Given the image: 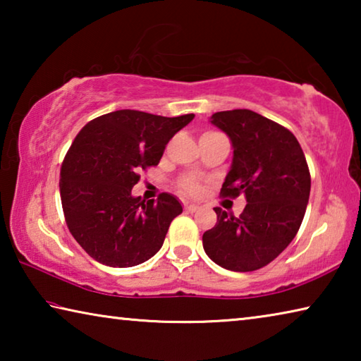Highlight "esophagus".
Returning <instances> with one entry per match:
<instances>
[{"instance_id": "obj_1", "label": "esophagus", "mask_w": 361, "mask_h": 361, "mask_svg": "<svg viewBox=\"0 0 361 361\" xmlns=\"http://www.w3.org/2000/svg\"><path fill=\"white\" fill-rule=\"evenodd\" d=\"M200 209L199 205H194V204H185V210L188 212V213H194V212H197Z\"/></svg>"}]
</instances>
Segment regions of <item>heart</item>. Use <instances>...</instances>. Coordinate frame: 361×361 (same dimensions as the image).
Segmentation results:
<instances>
[{"label": "heart", "mask_w": 361, "mask_h": 361, "mask_svg": "<svg viewBox=\"0 0 361 361\" xmlns=\"http://www.w3.org/2000/svg\"><path fill=\"white\" fill-rule=\"evenodd\" d=\"M178 188L183 194L191 195V197H197L204 191V183L199 176L195 175H185L178 180Z\"/></svg>", "instance_id": "obj_1"}]
</instances>
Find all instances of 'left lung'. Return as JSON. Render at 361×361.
<instances>
[{"mask_svg": "<svg viewBox=\"0 0 361 361\" xmlns=\"http://www.w3.org/2000/svg\"><path fill=\"white\" fill-rule=\"evenodd\" d=\"M234 146L221 197L245 195L240 216L216 207L218 221L205 231V253L218 266L252 272L274 261L298 234L310 194V172L296 137L250 109L212 116Z\"/></svg>", "mask_w": 361, "mask_h": 361, "instance_id": "obj_1", "label": "left lung"}]
</instances>
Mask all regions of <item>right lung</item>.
<instances>
[{"instance_id": "obj_1", "label": "right lung", "mask_w": 361, "mask_h": 361, "mask_svg": "<svg viewBox=\"0 0 361 361\" xmlns=\"http://www.w3.org/2000/svg\"><path fill=\"white\" fill-rule=\"evenodd\" d=\"M192 119L119 109L79 130L60 169V199L71 235L90 258L132 267L161 250L183 207L167 192L146 202L133 197L132 188Z\"/></svg>"}]
</instances>
